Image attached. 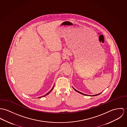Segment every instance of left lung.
<instances>
[{"instance_id":"obj_1","label":"left lung","mask_w":127,"mask_h":127,"mask_svg":"<svg viewBox=\"0 0 127 127\" xmlns=\"http://www.w3.org/2000/svg\"><path fill=\"white\" fill-rule=\"evenodd\" d=\"M74 89V88H73ZM74 90L75 91H76L77 92H78V93H80V94H82V95H85V94H83V93H81V92H79V91H77L76 90H75V89H74ZM101 94V93H100ZM100 94H98V95H92L93 96H96V95H100Z\"/></svg>"}]
</instances>
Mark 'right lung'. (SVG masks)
<instances>
[{"instance_id":"1","label":"right lung","mask_w":127,"mask_h":127,"mask_svg":"<svg viewBox=\"0 0 127 127\" xmlns=\"http://www.w3.org/2000/svg\"><path fill=\"white\" fill-rule=\"evenodd\" d=\"M54 87H53V88H52V90H51V91H50V92H49V93H47V94H46V95H43V96H41V97H39V98H41V97H44V96H46V95H48V94H49V93H50V92H51V91H52V90H53V89H54Z\"/></svg>"}]
</instances>
